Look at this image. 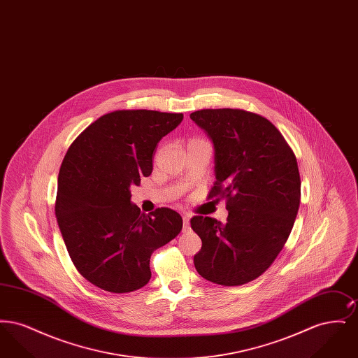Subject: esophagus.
I'll use <instances>...</instances> for the list:
<instances>
[{
  "label": "esophagus",
  "instance_id": "esophagus-1",
  "mask_svg": "<svg viewBox=\"0 0 358 358\" xmlns=\"http://www.w3.org/2000/svg\"><path fill=\"white\" fill-rule=\"evenodd\" d=\"M190 216L189 215H185L184 217H182V222H184V232H187L189 229H190Z\"/></svg>",
  "mask_w": 358,
  "mask_h": 358
}]
</instances>
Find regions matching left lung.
<instances>
[{"label":"left lung","instance_id":"1","mask_svg":"<svg viewBox=\"0 0 358 358\" xmlns=\"http://www.w3.org/2000/svg\"><path fill=\"white\" fill-rule=\"evenodd\" d=\"M215 145L216 181L208 199H225L227 222L194 216L203 247L194 267L222 286L255 280L286 244L301 203L296 157L267 118L240 108L190 114Z\"/></svg>","mask_w":358,"mask_h":358}]
</instances>
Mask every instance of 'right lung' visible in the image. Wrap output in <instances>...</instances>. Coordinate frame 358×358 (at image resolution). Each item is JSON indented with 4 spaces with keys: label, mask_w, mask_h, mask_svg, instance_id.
I'll use <instances>...</instances> for the list:
<instances>
[{
    "label": "right lung",
    "mask_w": 358,
    "mask_h": 358,
    "mask_svg": "<svg viewBox=\"0 0 358 358\" xmlns=\"http://www.w3.org/2000/svg\"><path fill=\"white\" fill-rule=\"evenodd\" d=\"M184 114L118 110L91 123L71 143L57 180L55 213L69 257L99 289L124 294L150 280V256L182 229L171 208L143 213L130 187L153 171V154Z\"/></svg>",
    "instance_id": "1"
}]
</instances>
